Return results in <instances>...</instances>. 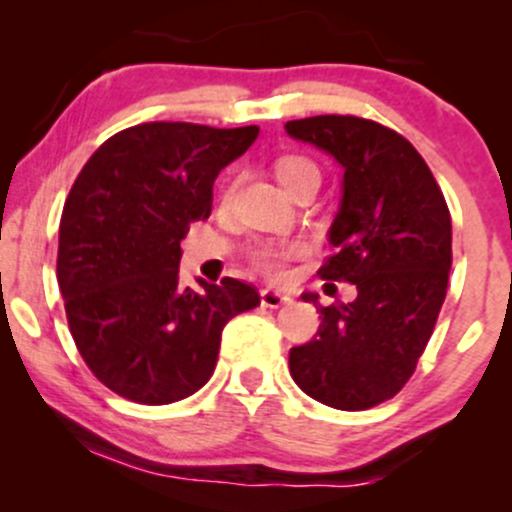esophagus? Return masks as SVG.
<instances>
[{
	"mask_svg": "<svg viewBox=\"0 0 512 512\" xmlns=\"http://www.w3.org/2000/svg\"><path fill=\"white\" fill-rule=\"evenodd\" d=\"M260 296H262V305H267V308H281V305H286L291 301L286 293H279V291H272V289H264Z\"/></svg>",
	"mask_w": 512,
	"mask_h": 512,
	"instance_id": "34e87169",
	"label": "esophagus"
}]
</instances>
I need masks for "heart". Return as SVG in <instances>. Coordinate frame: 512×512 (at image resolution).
<instances>
[{
	"label": "heart",
	"mask_w": 512,
	"mask_h": 512,
	"mask_svg": "<svg viewBox=\"0 0 512 512\" xmlns=\"http://www.w3.org/2000/svg\"><path fill=\"white\" fill-rule=\"evenodd\" d=\"M315 168L308 158L301 156H286L276 161V178L281 180V185H286L291 178H296L298 173L303 170ZM293 252V248H262L255 255V264L262 269L264 274L269 276H279L281 269H284V262L289 260V255Z\"/></svg>",
	"instance_id": "1"
}]
</instances>
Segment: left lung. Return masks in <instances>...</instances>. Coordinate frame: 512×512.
I'll use <instances>...</instances> for the list:
<instances>
[{
	"label": "left lung",
	"instance_id": "1",
	"mask_svg": "<svg viewBox=\"0 0 512 512\" xmlns=\"http://www.w3.org/2000/svg\"><path fill=\"white\" fill-rule=\"evenodd\" d=\"M286 134L344 168L342 202L330 228L337 255L327 281L356 286L351 303H315L322 322L289 351L291 378L308 397L342 411L395 397L414 375L448 291L452 223L436 178L395 129L354 115L291 120Z\"/></svg>",
	"mask_w": 512,
	"mask_h": 512
}]
</instances>
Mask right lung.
Here are the masks:
<instances>
[{
    "instance_id": "right-lung-1",
    "label": "right lung",
    "mask_w": 512,
    "mask_h": 512,
    "mask_svg": "<svg viewBox=\"0 0 512 512\" xmlns=\"http://www.w3.org/2000/svg\"><path fill=\"white\" fill-rule=\"evenodd\" d=\"M260 127L144 122L98 146L64 202L57 281L76 349L105 387L170 404L207 385L231 317L260 305L243 281L180 284V240L211 214L216 175Z\"/></svg>"
}]
</instances>
